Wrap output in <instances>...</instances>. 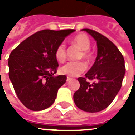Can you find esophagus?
Here are the masks:
<instances>
[{"mask_svg": "<svg viewBox=\"0 0 135 135\" xmlns=\"http://www.w3.org/2000/svg\"><path fill=\"white\" fill-rule=\"evenodd\" d=\"M70 80H71V78H70V77L68 76V77H67V82H68V81H70Z\"/></svg>", "mask_w": 135, "mask_h": 135, "instance_id": "1", "label": "esophagus"}]
</instances>
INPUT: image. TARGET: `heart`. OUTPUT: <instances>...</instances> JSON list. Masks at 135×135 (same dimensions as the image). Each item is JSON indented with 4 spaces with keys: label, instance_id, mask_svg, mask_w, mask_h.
<instances>
[{
    "label": "heart",
    "instance_id": "1",
    "mask_svg": "<svg viewBox=\"0 0 135 135\" xmlns=\"http://www.w3.org/2000/svg\"><path fill=\"white\" fill-rule=\"evenodd\" d=\"M73 43L82 50L81 57L86 61H90L91 54L89 51L90 48L91 42L87 35L85 34H79L76 35L73 40ZM55 57L59 62H62L66 58L65 45L64 44H60L55 50ZM86 70V65L82 62H69L61 67L60 71L65 75L70 77H76L84 72Z\"/></svg>",
    "mask_w": 135,
    "mask_h": 135
}]
</instances>
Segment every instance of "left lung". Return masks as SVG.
Segmentation results:
<instances>
[{
	"instance_id": "left-lung-1",
	"label": "left lung",
	"mask_w": 135,
	"mask_h": 135,
	"mask_svg": "<svg viewBox=\"0 0 135 135\" xmlns=\"http://www.w3.org/2000/svg\"><path fill=\"white\" fill-rule=\"evenodd\" d=\"M97 41V56L85 77L78 78L80 88L73 95L75 105L82 110L97 113L113 102L122 85L125 74L123 55L105 36L90 29H82ZM94 81L91 83L86 80Z\"/></svg>"
}]
</instances>
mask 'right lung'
<instances>
[{
  "label": "right lung",
  "mask_w": 135,
  "mask_h": 135,
  "mask_svg": "<svg viewBox=\"0 0 135 135\" xmlns=\"http://www.w3.org/2000/svg\"><path fill=\"white\" fill-rule=\"evenodd\" d=\"M75 30H44L30 35L12 51L8 75L19 100L31 110L50 107L66 82L65 75L55 76L58 62L55 50Z\"/></svg>",
  "instance_id": "add662e5"
}]
</instances>
